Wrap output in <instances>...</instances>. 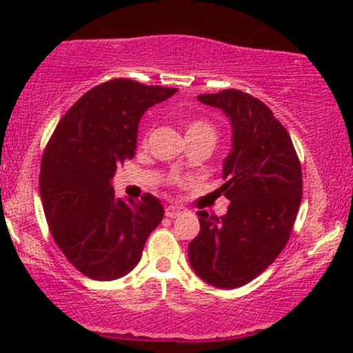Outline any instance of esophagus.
Here are the masks:
<instances>
[{
    "label": "esophagus",
    "instance_id": "34e87169",
    "mask_svg": "<svg viewBox=\"0 0 353 353\" xmlns=\"http://www.w3.org/2000/svg\"><path fill=\"white\" fill-rule=\"evenodd\" d=\"M182 212H184V208H181V205H176V204L165 205V216L168 217H177L181 216Z\"/></svg>",
    "mask_w": 353,
    "mask_h": 353
}]
</instances>
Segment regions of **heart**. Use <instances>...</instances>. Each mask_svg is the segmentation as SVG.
<instances>
[{
	"instance_id": "obj_1",
	"label": "heart",
	"mask_w": 353,
	"mask_h": 353,
	"mask_svg": "<svg viewBox=\"0 0 353 353\" xmlns=\"http://www.w3.org/2000/svg\"><path fill=\"white\" fill-rule=\"evenodd\" d=\"M190 132H204V134L214 136V128L208 123V121L194 119L188 123V134H190Z\"/></svg>"
}]
</instances>
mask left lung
I'll list each match as a JSON object with an SVG mask.
<instances>
[{
    "mask_svg": "<svg viewBox=\"0 0 353 353\" xmlns=\"http://www.w3.org/2000/svg\"><path fill=\"white\" fill-rule=\"evenodd\" d=\"M228 116L232 144L222 164L221 217L199 210L201 232L189 264L204 282L236 289L261 275L282 252L302 201V171L292 139L262 101L237 89L197 96Z\"/></svg>",
    "mask_w": 353,
    "mask_h": 353,
    "instance_id": "left-lung-1",
    "label": "left lung"
}]
</instances>
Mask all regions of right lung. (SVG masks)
<instances>
[{"mask_svg":"<svg viewBox=\"0 0 353 353\" xmlns=\"http://www.w3.org/2000/svg\"><path fill=\"white\" fill-rule=\"evenodd\" d=\"M176 92L112 79L89 89L56 125L39 174L44 216L61 252L89 279L131 272L163 221L157 197L121 199L111 181L117 165L134 157L144 112Z\"/></svg>","mask_w":353,"mask_h":353,"instance_id":"right-lung-1","label":"right lung"}]
</instances>
